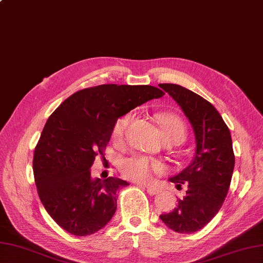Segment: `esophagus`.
I'll return each mask as SVG.
<instances>
[{"instance_id": "esophagus-1", "label": "esophagus", "mask_w": 263, "mask_h": 263, "mask_svg": "<svg viewBox=\"0 0 263 263\" xmlns=\"http://www.w3.org/2000/svg\"><path fill=\"white\" fill-rule=\"evenodd\" d=\"M145 189H146V192H148V194H150V195H157V194H159V189L154 187V186H146Z\"/></svg>"}]
</instances>
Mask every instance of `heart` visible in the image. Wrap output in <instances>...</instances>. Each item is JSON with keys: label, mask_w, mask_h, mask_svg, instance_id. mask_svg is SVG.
<instances>
[{"label": "heart", "mask_w": 263, "mask_h": 263, "mask_svg": "<svg viewBox=\"0 0 263 263\" xmlns=\"http://www.w3.org/2000/svg\"><path fill=\"white\" fill-rule=\"evenodd\" d=\"M133 118L132 113H126L117 120L113 126V139L115 141H120L123 139L125 131L129 126ZM158 123L161 127L162 137L166 138H178L180 141L186 137V127L182 121L174 114L161 113L157 117ZM163 169L162 164L158 161L150 159V158L134 155L126 158L120 164V170L126 179L136 182H148L152 179V176L156 173H160Z\"/></svg>", "instance_id": "obj_1"}]
</instances>
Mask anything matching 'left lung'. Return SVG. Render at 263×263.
<instances>
[{"label":"left lung","mask_w":263,"mask_h":263,"mask_svg":"<svg viewBox=\"0 0 263 263\" xmlns=\"http://www.w3.org/2000/svg\"><path fill=\"white\" fill-rule=\"evenodd\" d=\"M159 87L180 106L196 139L191 164L169 179L177 188L186 184V195L160 218L177 233H194L217 214L228 195L235 161L231 133L217 109L198 94L176 84Z\"/></svg>","instance_id":"left-lung-1"}]
</instances>
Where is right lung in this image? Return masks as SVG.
Segmentation results:
<instances>
[{"instance_id":"right-lung-1","label":"right lung","mask_w":263,"mask_h":263,"mask_svg":"<svg viewBox=\"0 0 263 263\" xmlns=\"http://www.w3.org/2000/svg\"><path fill=\"white\" fill-rule=\"evenodd\" d=\"M164 93L149 85L106 84L84 88L54 109L34 149L33 175L48 214L70 234L100 231L117 211L125 180L91 179L95 157H103L122 115Z\"/></svg>"}]
</instances>
